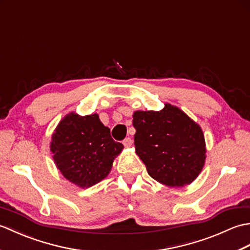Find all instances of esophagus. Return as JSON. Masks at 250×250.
Listing matches in <instances>:
<instances>
[{
    "label": "esophagus",
    "mask_w": 250,
    "mask_h": 250,
    "mask_svg": "<svg viewBox=\"0 0 250 250\" xmlns=\"http://www.w3.org/2000/svg\"><path fill=\"white\" fill-rule=\"evenodd\" d=\"M122 144H124L125 147H131L132 144H133V141H132V139H130V137H126V139L122 141Z\"/></svg>",
    "instance_id": "esophagus-1"
}]
</instances>
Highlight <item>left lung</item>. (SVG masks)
Here are the masks:
<instances>
[{
  "label": "left lung",
  "mask_w": 250,
  "mask_h": 250,
  "mask_svg": "<svg viewBox=\"0 0 250 250\" xmlns=\"http://www.w3.org/2000/svg\"><path fill=\"white\" fill-rule=\"evenodd\" d=\"M134 145L148 174L169 187H184L198 177L205 162L200 126L184 111L166 104L161 111H135Z\"/></svg>",
  "instance_id": "1"
}]
</instances>
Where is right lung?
I'll return each instance as SVG.
<instances>
[{"mask_svg": "<svg viewBox=\"0 0 250 250\" xmlns=\"http://www.w3.org/2000/svg\"><path fill=\"white\" fill-rule=\"evenodd\" d=\"M122 148L97 114L81 117L72 113L57 126L50 150L63 176L89 188L107 176Z\"/></svg>", "mask_w": 250, "mask_h": 250, "instance_id": "add662e5", "label": "right lung"}]
</instances>
